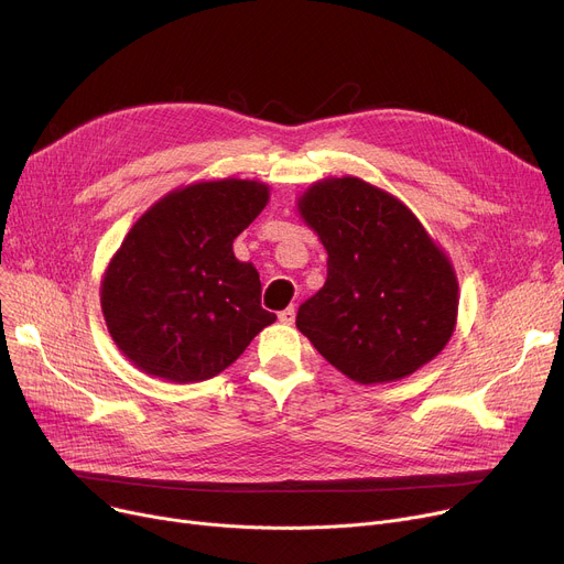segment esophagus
I'll return each instance as SVG.
<instances>
[{"label": "esophagus", "mask_w": 564, "mask_h": 564, "mask_svg": "<svg viewBox=\"0 0 564 564\" xmlns=\"http://www.w3.org/2000/svg\"><path fill=\"white\" fill-rule=\"evenodd\" d=\"M278 318H280V323L291 325V323L295 321V310H293V307H286L284 312H280V314H278Z\"/></svg>", "instance_id": "1"}]
</instances>
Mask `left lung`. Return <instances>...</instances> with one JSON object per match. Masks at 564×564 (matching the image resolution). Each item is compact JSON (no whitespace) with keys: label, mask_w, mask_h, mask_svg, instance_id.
Here are the masks:
<instances>
[{"label":"left lung","mask_w":564,"mask_h":564,"mask_svg":"<svg viewBox=\"0 0 564 564\" xmlns=\"http://www.w3.org/2000/svg\"><path fill=\"white\" fill-rule=\"evenodd\" d=\"M295 205L327 250V280L295 318L314 348L366 386L436 359L456 329L458 278L417 216L357 176L312 183Z\"/></svg>","instance_id":"left-lung-1"}]
</instances>
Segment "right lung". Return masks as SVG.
<instances>
[{
    "mask_svg": "<svg viewBox=\"0 0 564 564\" xmlns=\"http://www.w3.org/2000/svg\"><path fill=\"white\" fill-rule=\"evenodd\" d=\"M262 181L171 189L126 232L101 278V312L119 352L142 372L194 383L224 372L275 323L232 241L267 207Z\"/></svg>",
    "mask_w": 564,
    "mask_h": 564,
    "instance_id": "right-lung-1",
    "label": "right lung"
}]
</instances>
